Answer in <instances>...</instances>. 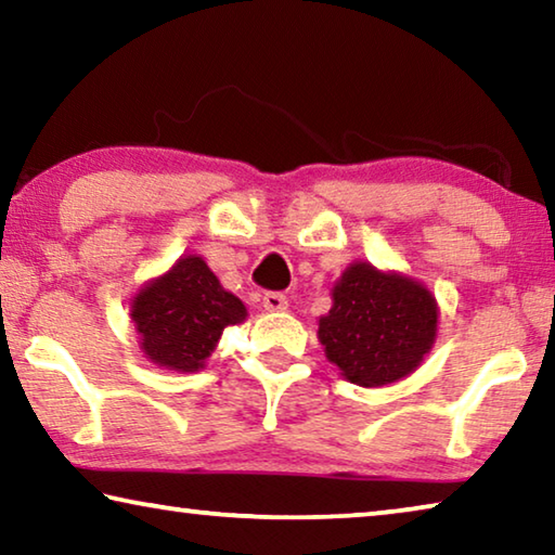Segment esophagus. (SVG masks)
Wrapping results in <instances>:
<instances>
[{"label": "esophagus", "instance_id": "obj_1", "mask_svg": "<svg viewBox=\"0 0 555 555\" xmlns=\"http://www.w3.org/2000/svg\"><path fill=\"white\" fill-rule=\"evenodd\" d=\"M261 304H264L267 311L279 313V311H286L288 300H286L284 294H279V291H267L264 298H261Z\"/></svg>", "mask_w": 555, "mask_h": 555}]
</instances>
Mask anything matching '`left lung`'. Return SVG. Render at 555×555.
Returning <instances> with one entry per match:
<instances>
[{"instance_id": "1", "label": "left lung", "mask_w": 555, "mask_h": 555, "mask_svg": "<svg viewBox=\"0 0 555 555\" xmlns=\"http://www.w3.org/2000/svg\"><path fill=\"white\" fill-rule=\"evenodd\" d=\"M438 333V304L416 279L354 261L333 286L318 340L343 377L360 387L399 382L424 362Z\"/></svg>"}]
</instances>
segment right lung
Returning <instances> with one entry per match:
<instances>
[{"label": "right lung", "instance_id": "1", "mask_svg": "<svg viewBox=\"0 0 555 555\" xmlns=\"http://www.w3.org/2000/svg\"><path fill=\"white\" fill-rule=\"evenodd\" d=\"M247 318L242 300L220 286L203 257H181L134 296L131 321L142 352L158 367L198 372L228 325Z\"/></svg>", "mask_w": 555, "mask_h": 555}]
</instances>
